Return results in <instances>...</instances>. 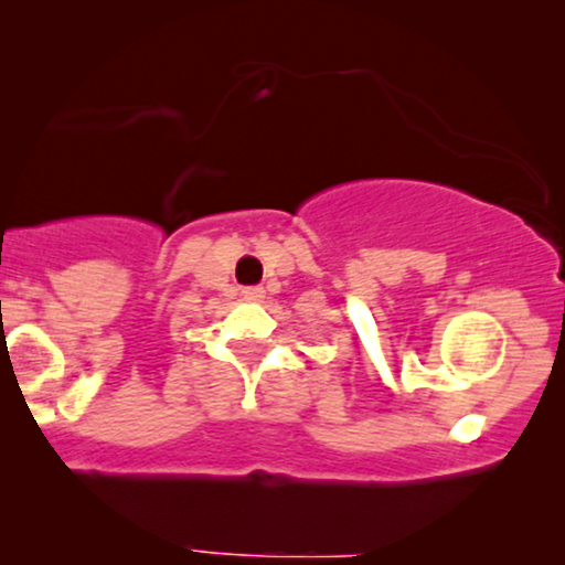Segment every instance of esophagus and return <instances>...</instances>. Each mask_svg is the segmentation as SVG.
<instances>
[{"mask_svg": "<svg viewBox=\"0 0 565 565\" xmlns=\"http://www.w3.org/2000/svg\"><path fill=\"white\" fill-rule=\"evenodd\" d=\"M244 298L246 300H262V298H265V288H246Z\"/></svg>", "mask_w": 565, "mask_h": 565, "instance_id": "1", "label": "esophagus"}]
</instances>
